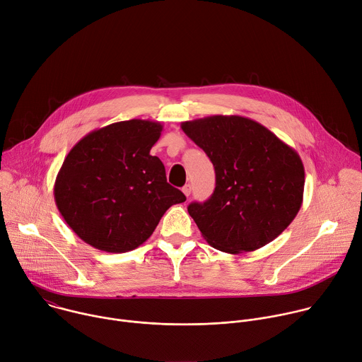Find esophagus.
<instances>
[{
  "mask_svg": "<svg viewBox=\"0 0 362 362\" xmlns=\"http://www.w3.org/2000/svg\"><path fill=\"white\" fill-rule=\"evenodd\" d=\"M182 192L185 193V196H186V197H189V196H190V193H192V186H190V185H185V186H183V189H182Z\"/></svg>",
  "mask_w": 362,
  "mask_h": 362,
  "instance_id": "1",
  "label": "esophagus"
}]
</instances>
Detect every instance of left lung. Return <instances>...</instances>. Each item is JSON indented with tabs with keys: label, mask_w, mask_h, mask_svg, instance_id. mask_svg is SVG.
Returning <instances> with one entry per match:
<instances>
[{
	"label": "left lung",
	"mask_w": 362,
	"mask_h": 362,
	"mask_svg": "<svg viewBox=\"0 0 362 362\" xmlns=\"http://www.w3.org/2000/svg\"><path fill=\"white\" fill-rule=\"evenodd\" d=\"M180 127L215 166L214 194L187 208L206 242L235 255L278 238L302 206L305 170L299 154L265 126L242 116H209Z\"/></svg>",
	"instance_id": "obj_1"
}]
</instances>
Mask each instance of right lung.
I'll return each mask as SVG.
<instances>
[{
    "mask_svg": "<svg viewBox=\"0 0 362 362\" xmlns=\"http://www.w3.org/2000/svg\"><path fill=\"white\" fill-rule=\"evenodd\" d=\"M159 122L133 119L90 132L69 151L54 199L66 223L90 246L124 253L144 243L172 204L186 196L170 186L150 150Z\"/></svg>",
    "mask_w": 362,
    "mask_h": 362,
    "instance_id": "obj_1",
    "label": "right lung"
}]
</instances>
